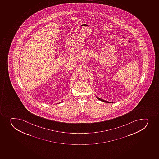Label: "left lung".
Returning <instances> with one entry per match:
<instances>
[{
  "instance_id": "obj_1",
  "label": "left lung",
  "mask_w": 159,
  "mask_h": 159,
  "mask_svg": "<svg viewBox=\"0 0 159 159\" xmlns=\"http://www.w3.org/2000/svg\"><path fill=\"white\" fill-rule=\"evenodd\" d=\"M96 98H97L98 100H99V101H102V102H107V103H113L112 102H108V101H105V100L102 99V98H98V96H96Z\"/></svg>"
}]
</instances>
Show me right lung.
<instances>
[{
  "label": "right lung",
  "mask_w": 159,
  "mask_h": 159,
  "mask_svg": "<svg viewBox=\"0 0 159 159\" xmlns=\"http://www.w3.org/2000/svg\"><path fill=\"white\" fill-rule=\"evenodd\" d=\"M63 102V101H62V102H58V103H57V104H60V103H61V102Z\"/></svg>",
  "instance_id": "obj_1"
}]
</instances>
